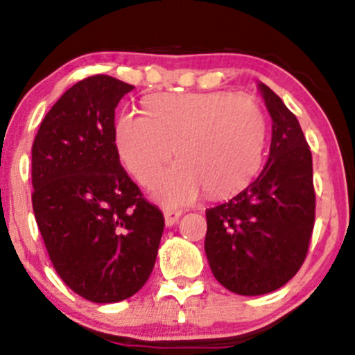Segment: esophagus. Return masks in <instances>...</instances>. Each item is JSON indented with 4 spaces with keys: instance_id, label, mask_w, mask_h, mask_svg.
Masks as SVG:
<instances>
[{
    "instance_id": "obj_1",
    "label": "esophagus",
    "mask_w": 355,
    "mask_h": 355,
    "mask_svg": "<svg viewBox=\"0 0 355 355\" xmlns=\"http://www.w3.org/2000/svg\"><path fill=\"white\" fill-rule=\"evenodd\" d=\"M180 216H182L180 209H170V207L164 209V223H166V227H173Z\"/></svg>"
}]
</instances>
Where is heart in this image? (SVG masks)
I'll return each mask as SVG.
<instances>
[{"label": "heart", "mask_w": 355, "mask_h": 355, "mask_svg": "<svg viewBox=\"0 0 355 355\" xmlns=\"http://www.w3.org/2000/svg\"><path fill=\"white\" fill-rule=\"evenodd\" d=\"M266 114L249 94L177 92L153 96L146 111L128 110L114 128L127 170L149 185L171 155L180 161L155 185L166 204H184L200 191L220 198L244 187L257 173L266 144Z\"/></svg>", "instance_id": "obj_1"}]
</instances>
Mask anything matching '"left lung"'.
<instances>
[{"instance_id":"1","label":"left lung","mask_w":355,"mask_h":355,"mask_svg":"<svg viewBox=\"0 0 355 355\" xmlns=\"http://www.w3.org/2000/svg\"><path fill=\"white\" fill-rule=\"evenodd\" d=\"M273 120L270 156L254 182L206 209L204 241L214 278L239 295H263L295 277L316 216L313 156L295 114L259 84Z\"/></svg>"}]
</instances>
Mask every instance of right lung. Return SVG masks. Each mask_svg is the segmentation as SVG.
I'll return each mask as SVG.
<instances>
[{
  "mask_svg": "<svg viewBox=\"0 0 355 355\" xmlns=\"http://www.w3.org/2000/svg\"><path fill=\"white\" fill-rule=\"evenodd\" d=\"M132 89L110 75L77 82L32 144V209L49 259L68 287L98 304L144 287L164 228L114 144V108Z\"/></svg>",
  "mask_w": 355,
  "mask_h": 355,
  "instance_id": "obj_1",
  "label": "right lung"
}]
</instances>
